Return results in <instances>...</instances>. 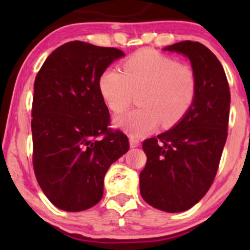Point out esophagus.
I'll use <instances>...</instances> for the list:
<instances>
[{"instance_id":"34e87169","label":"esophagus","mask_w":250,"mask_h":250,"mask_svg":"<svg viewBox=\"0 0 250 250\" xmlns=\"http://www.w3.org/2000/svg\"><path fill=\"white\" fill-rule=\"evenodd\" d=\"M129 142H130V147L131 148L139 147V145H140V140L136 139V137H134V136H130V139H129Z\"/></svg>"}]
</instances>
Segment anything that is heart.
<instances>
[{
  "instance_id": "obj_1",
  "label": "heart",
  "mask_w": 250,
  "mask_h": 250,
  "mask_svg": "<svg viewBox=\"0 0 250 250\" xmlns=\"http://www.w3.org/2000/svg\"><path fill=\"white\" fill-rule=\"evenodd\" d=\"M122 67L123 73L108 68L99 80L103 100L114 113L125 110L137 94L139 107L117 116V127L133 136H143L160 122L171 127L190 109L197 90L191 68L153 49L136 51Z\"/></svg>"
}]
</instances>
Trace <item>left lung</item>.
<instances>
[{"label": "left lung", "instance_id": "8db88e82", "mask_svg": "<svg viewBox=\"0 0 250 250\" xmlns=\"http://www.w3.org/2000/svg\"><path fill=\"white\" fill-rule=\"evenodd\" d=\"M165 50L190 60L196 96L173 129L143 141L147 163L140 193L151 207L180 213L196 205L216 176L228 136L230 91L222 64L202 43L182 41Z\"/></svg>", "mask_w": 250, "mask_h": 250}]
</instances>
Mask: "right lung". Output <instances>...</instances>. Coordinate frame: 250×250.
Instances as JSON below:
<instances>
[{"label":"right lung","instance_id":"1","mask_svg":"<svg viewBox=\"0 0 250 250\" xmlns=\"http://www.w3.org/2000/svg\"><path fill=\"white\" fill-rule=\"evenodd\" d=\"M125 56L116 48L82 41L47 57L34 83L33 166L48 200L65 211L100 202L111 163L129 150L127 135L113 130L99 88L101 74Z\"/></svg>","mask_w":250,"mask_h":250}]
</instances>
